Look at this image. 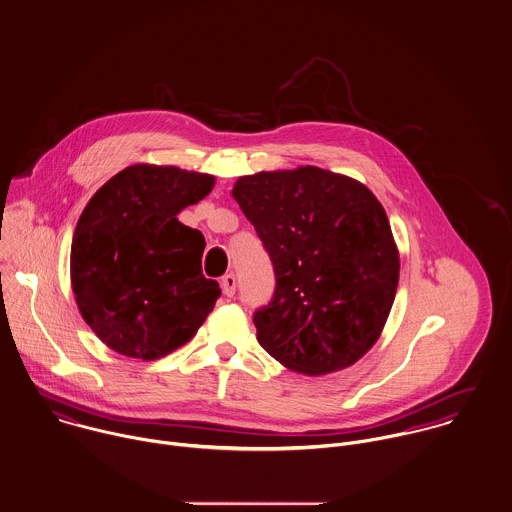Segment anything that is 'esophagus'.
I'll use <instances>...</instances> for the list:
<instances>
[{"label":"esophagus","mask_w":512,"mask_h":512,"mask_svg":"<svg viewBox=\"0 0 512 512\" xmlns=\"http://www.w3.org/2000/svg\"><path fill=\"white\" fill-rule=\"evenodd\" d=\"M220 288H222V293L226 297H232L234 292H236V278H234V274H226L222 278V282H220Z\"/></svg>","instance_id":"obj_1"}]
</instances>
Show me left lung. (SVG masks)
<instances>
[{"instance_id":"left-lung-1","label":"left lung","mask_w":512,"mask_h":512,"mask_svg":"<svg viewBox=\"0 0 512 512\" xmlns=\"http://www.w3.org/2000/svg\"><path fill=\"white\" fill-rule=\"evenodd\" d=\"M232 197L276 272L274 299L254 315L262 349L307 376L355 365L378 341L400 278L380 201L315 165L238 177Z\"/></svg>"}]
</instances>
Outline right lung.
<instances>
[{
    "mask_svg": "<svg viewBox=\"0 0 512 512\" xmlns=\"http://www.w3.org/2000/svg\"><path fill=\"white\" fill-rule=\"evenodd\" d=\"M215 177L136 163L108 179L76 222L71 286L78 311L112 351L155 361L189 343L220 295L201 270L205 236L177 215Z\"/></svg>",
    "mask_w": 512,
    "mask_h": 512,
    "instance_id": "add662e5",
    "label": "right lung"
}]
</instances>
